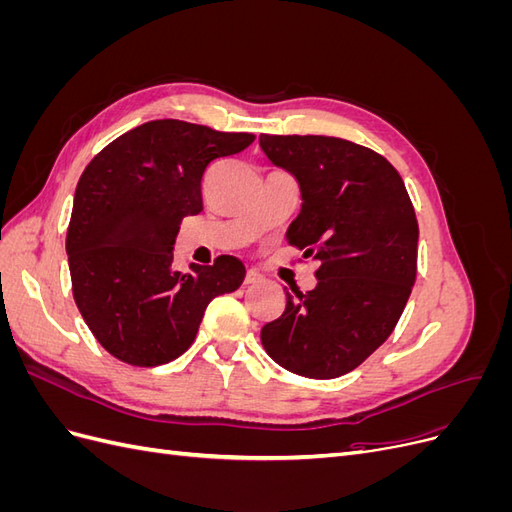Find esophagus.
<instances>
[{
    "mask_svg": "<svg viewBox=\"0 0 512 512\" xmlns=\"http://www.w3.org/2000/svg\"><path fill=\"white\" fill-rule=\"evenodd\" d=\"M256 282H260V273L256 269H247L245 284H256Z\"/></svg>",
    "mask_w": 512,
    "mask_h": 512,
    "instance_id": "34e87169",
    "label": "esophagus"
}]
</instances>
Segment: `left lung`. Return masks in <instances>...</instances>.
I'll use <instances>...</instances> for the list:
<instances>
[{
    "label": "left lung",
    "instance_id": "obj_1",
    "mask_svg": "<svg viewBox=\"0 0 512 512\" xmlns=\"http://www.w3.org/2000/svg\"><path fill=\"white\" fill-rule=\"evenodd\" d=\"M260 147L297 177L303 205L286 237L318 262L316 288L286 290L284 314L262 327L260 342L292 374L339 378L386 342L408 303L412 200L389 160L344 138L260 134Z\"/></svg>",
    "mask_w": 512,
    "mask_h": 512
}]
</instances>
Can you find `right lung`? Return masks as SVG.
Wrapping results in <instances>:
<instances>
[{"instance_id":"1","label":"right lung","mask_w":512,"mask_h":512,"mask_svg":"<svg viewBox=\"0 0 512 512\" xmlns=\"http://www.w3.org/2000/svg\"><path fill=\"white\" fill-rule=\"evenodd\" d=\"M179 119L147 121L108 143L74 192L66 235L74 303L115 359L156 367L188 350L211 299L237 290L243 262L173 269L185 215L203 211L205 170L254 143Z\"/></svg>"}]
</instances>
